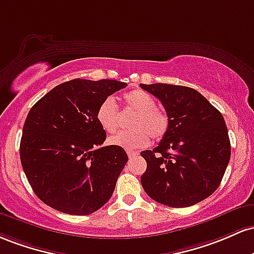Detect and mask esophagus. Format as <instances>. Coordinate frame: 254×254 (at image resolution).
Wrapping results in <instances>:
<instances>
[{"instance_id": "1", "label": "esophagus", "mask_w": 254, "mask_h": 254, "mask_svg": "<svg viewBox=\"0 0 254 254\" xmlns=\"http://www.w3.org/2000/svg\"><path fill=\"white\" fill-rule=\"evenodd\" d=\"M127 155H128V157L129 158H133V157H136V156H138V152H136V151H127Z\"/></svg>"}]
</instances>
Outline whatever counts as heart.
Here are the masks:
<instances>
[{"label":"heart","instance_id":"obj_1","mask_svg":"<svg viewBox=\"0 0 254 254\" xmlns=\"http://www.w3.org/2000/svg\"><path fill=\"white\" fill-rule=\"evenodd\" d=\"M124 103L125 109L135 113L130 120V127L133 129L110 138V144L126 150H134L146 146L150 142V136L155 140H159L167 134L169 119L156 108L152 96L141 90L130 91L124 95ZM96 120L99 126L109 134L118 132L121 126V115L112 97L103 99L98 105Z\"/></svg>","mask_w":254,"mask_h":254}]
</instances>
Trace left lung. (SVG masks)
<instances>
[{
  "mask_svg": "<svg viewBox=\"0 0 254 254\" xmlns=\"http://www.w3.org/2000/svg\"><path fill=\"white\" fill-rule=\"evenodd\" d=\"M163 104L167 134L146 161L142 189L170 207L192 206L217 190L230 159V140L222 114L194 89L181 85L140 84Z\"/></svg>",
  "mask_w": 254,
  "mask_h": 254,
  "instance_id": "obj_1",
  "label": "left lung"
}]
</instances>
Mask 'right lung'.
<instances>
[{
	"instance_id": "obj_1",
	"label": "right lung",
	"mask_w": 254,
	"mask_h": 254,
	"mask_svg": "<svg viewBox=\"0 0 254 254\" xmlns=\"http://www.w3.org/2000/svg\"><path fill=\"white\" fill-rule=\"evenodd\" d=\"M126 86L109 79H74L31 108L20 161L33 192L48 206L68 215H90L113 195L128 156L115 145L101 147L107 133L96 112L103 99Z\"/></svg>"
}]
</instances>
